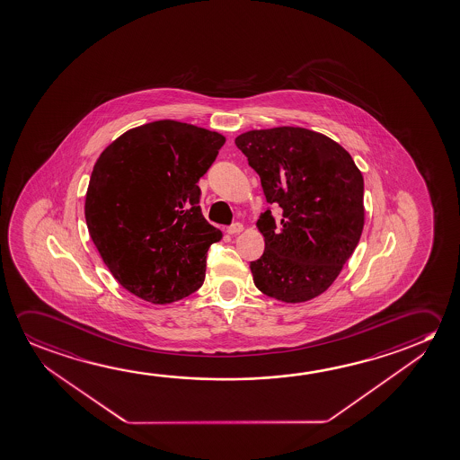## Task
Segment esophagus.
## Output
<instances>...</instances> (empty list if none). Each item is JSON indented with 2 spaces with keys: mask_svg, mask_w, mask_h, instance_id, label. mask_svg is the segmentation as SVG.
I'll return each mask as SVG.
<instances>
[{
  "mask_svg": "<svg viewBox=\"0 0 460 460\" xmlns=\"http://www.w3.org/2000/svg\"><path fill=\"white\" fill-rule=\"evenodd\" d=\"M242 231H243V225H242V223H234V225L227 227V233L231 234V235L242 233Z\"/></svg>",
  "mask_w": 460,
  "mask_h": 460,
  "instance_id": "obj_1",
  "label": "esophagus"
}]
</instances>
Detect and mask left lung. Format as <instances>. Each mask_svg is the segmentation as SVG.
I'll return each mask as SVG.
<instances>
[{"label": "left lung", "mask_w": 460, "mask_h": 460, "mask_svg": "<svg viewBox=\"0 0 460 460\" xmlns=\"http://www.w3.org/2000/svg\"><path fill=\"white\" fill-rule=\"evenodd\" d=\"M261 178L270 210L256 226L264 253L250 262L256 288L283 303H305L330 288L354 253L365 225L363 177L352 155L303 128L250 130L235 138Z\"/></svg>", "instance_id": "left-lung-1"}]
</instances>
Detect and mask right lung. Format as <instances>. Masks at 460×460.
<instances>
[{
    "instance_id": "right-lung-1",
    "label": "right lung",
    "mask_w": 460,
    "mask_h": 460,
    "mask_svg": "<svg viewBox=\"0 0 460 460\" xmlns=\"http://www.w3.org/2000/svg\"><path fill=\"white\" fill-rule=\"evenodd\" d=\"M225 142L192 124L155 120L97 159L85 223L106 268L135 296L169 305L202 287L207 252L223 233L200 212L198 181Z\"/></svg>"
}]
</instances>
